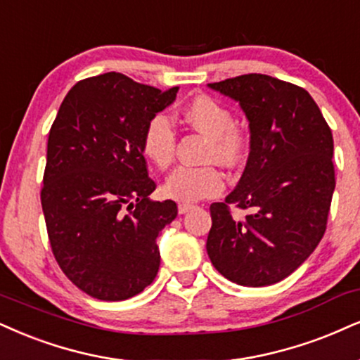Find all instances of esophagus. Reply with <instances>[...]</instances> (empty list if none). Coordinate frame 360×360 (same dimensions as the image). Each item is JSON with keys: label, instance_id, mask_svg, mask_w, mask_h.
<instances>
[{"label": "esophagus", "instance_id": "obj_1", "mask_svg": "<svg viewBox=\"0 0 360 360\" xmlns=\"http://www.w3.org/2000/svg\"><path fill=\"white\" fill-rule=\"evenodd\" d=\"M193 208V205H190V203H179V214H187Z\"/></svg>", "mask_w": 360, "mask_h": 360}]
</instances>
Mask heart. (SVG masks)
Masks as SVG:
<instances>
[{
    "instance_id": "heart-1",
    "label": "heart",
    "mask_w": 360,
    "mask_h": 360,
    "mask_svg": "<svg viewBox=\"0 0 360 360\" xmlns=\"http://www.w3.org/2000/svg\"><path fill=\"white\" fill-rule=\"evenodd\" d=\"M184 118L208 136L207 158H217L229 167L240 162L247 136L240 128L233 127V113L227 105L208 95H198L185 106ZM175 146L176 130L172 118L163 112L155 113L141 133L145 157L163 170L173 162ZM224 187L225 179L219 167H179L167 179L163 193L173 200L192 203L215 197Z\"/></svg>"
}]
</instances>
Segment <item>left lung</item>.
I'll return each instance as SVG.
<instances>
[{"mask_svg":"<svg viewBox=\"0 0 360 360\" xmlns=\"http://www.w3.org/2000/svg\"><path fill=\"white\" fill-rule=\"evenodd\" d=\"M208 86L240 103L250 153L237 188L210 205L207 254L238 285H272L299 269L326 233L335 188L330 127L304 88L269 75ZM232 206L248 214L235 216Z\"/></svg>","mask_w":360,"mask_h":360,"instance_id":"8db88e82","label":"left lung"}]
</instances>
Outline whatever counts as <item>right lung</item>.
<instances>
[{"instance_id": "add662e5", "label": "right lung", "mask_w": 360, "mask_h": 360, "mask_svg": "<svg viewBox=\"0 0 360 360\" xmlns=\"http://www.w3.org/2000/svg\"><path fill=\"white\" fill-rule=\"evenodd\" d=\"M110 72L65 96L48 136L41 207L51 252L66 277L100 300H125L157 277V237L175 219L173 200L152 202L141 133L175 100Z\"/></svg>"}]
</instances>
